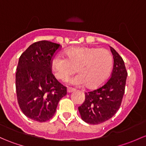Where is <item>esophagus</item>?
<instances>
[{"label": "esophagus", "instance_id": "esophagus-1", "mask_svg": "<svg viewBox=\"0 0 146 146\" xmlns=\"http://www.w3.org/2000/svg\"><path fill=\"white\" fill-rule=\"evenodd\" d=\"M73 91H74V90H73V89H71V88H68V89H67V92H68V93L73 92Z\"/></svg>", "mask_w": 146, "mask_h": 146}]
</instances>
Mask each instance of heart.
<instances>
[{"mask_svg": "<svg viewBox=\"0 0 146 146\" xmlns=\"http://www.w3.org/2000/svg\"><path fill=\"white\" fill-rule=\"evenodd\" d=\"M65 56H54L50 64L52 72L57 79L66 81L76 69L78 76L70 81L73 85L99 87L106 80L113 68V56L105 49L74 47L68 50Z\"/></svg>", "mask_w": 146, "mask_h": 146, "instance_id": "obj_1", "label": "heart"}]
</instances>
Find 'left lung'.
<instances>
[{"instance_id":"8db88e82","label":"left lung","mask_w":146,"mask_h":146,"mask_svg":"<svg viewBox=\"0 0 146 146\" xmlns=\"http://www.w3.org/2000/svg\"><path fill=\"white\" fill-rule=\"evenodd\" d=\"M113 56L111 77L102 87L85 93V100L78 107L83 121L91 125H98L109 119L119 110L122 103L127 72L122 58L110 47Z\"/></svg>"}]
</instances>
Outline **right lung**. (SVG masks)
Masks as SVG:
<instances>
[{"mask_svg":"<svg viewBox=\"0 0 146 146\" xmlns=\"http://www.w3.org/2000/svg\"><path fill=\"white\" fill-rule=\"evenodd\" d=\"M60 45L41 40L31 45L19 59L16 71L18 104L27 117L37 122L49 120L58 103L67 94L52 73L51 60Z\"/></svg>","mask_w":146,"mask_h":146,"instance_id":"1","label":"right lung"}]
</instances>
